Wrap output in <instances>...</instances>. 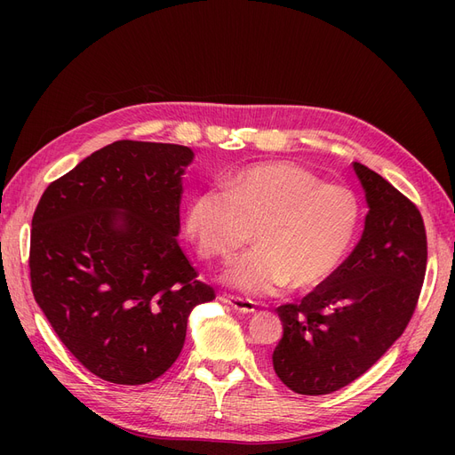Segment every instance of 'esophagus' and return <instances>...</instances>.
I'll use <instances>...</instances> for the list:
<instances>
[{"mask_svg": "<svg viewBox=\"0 0 455 455\" xmlns=\"http://www.w3.org/2000/svg\"><path fill=\"white\" fill-rule=\"evenodd\" d=\"M222 299L226 301V304L231 307V309H235V311H239V313H244V315H251V313H254L256 311V306H254V301H251V299H246V298H239V296H231V294H224L222 296Z\"/></svg>", "mask_w": 455, "mask_h": 455, "instance_id": "esophagus-1", "label": "esophagus"}]
</instances>
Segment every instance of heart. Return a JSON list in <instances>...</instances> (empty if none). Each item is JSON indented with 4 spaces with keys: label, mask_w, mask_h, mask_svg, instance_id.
Segmentation results:
<instances>
[{
    "label": "heart",
    "mask_w": 455,
    "mask_h": 455,
    "mask_svg": "<svg viewBox=\"0 0 455 455\" xmlns=\"http://www.w3.org/2000/svg\"><path fill=\"white\" fill-rule=\"evenodd\" d=\"M361 220L347 186L288 161L246 167L224 189H204L189 201L184 229L204 259L229 261L252 239L258 246L226 271V283L251 296H267L291 283L309 291L332 277L346 259Z\"/></svg>",
    "instance_id": "1"
}]
</instances>
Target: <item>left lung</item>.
Listing matches in <instances>:
<instances>
[{
  "label": "left lung",
  "instance_id": "left-lung-1",
  "mask_svg": "<svg viewBox=\"0 0 455 455\" xmlns=\"http://www.w3.org/2000/svg\"><path fill=\"white\" fill-rule=\"evenodd\" d=\"M370 211L349 258L299 304L277 307L275 374L298 395H328L374 366L403 336L427 269L421 212L383 176L353 163Z\"/></svg>",
  "mask_w": 455,
  "mask_h": 455
}]
</instances>
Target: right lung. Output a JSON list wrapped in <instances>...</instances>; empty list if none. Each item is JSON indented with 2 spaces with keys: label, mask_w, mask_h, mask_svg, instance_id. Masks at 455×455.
<instances>
[{
  "label": "right lung",
  "mask_w": 455,
  "mask_h": 455,
  "mask_svg": "<svg viewBox=\"0 0 455 455\" xmlns=\"http://www.w3.org/2000/svg\"><path fill=\"white\" fill-rule=\"evenodd\" d=\"M194 151L117 140L47 186L32 218L30 281L60 341L94 376L157 379L188 316L216 298L176 241Z\"/></svg>",
  "instance_id": "right-lung-1"
}]
</instances>
